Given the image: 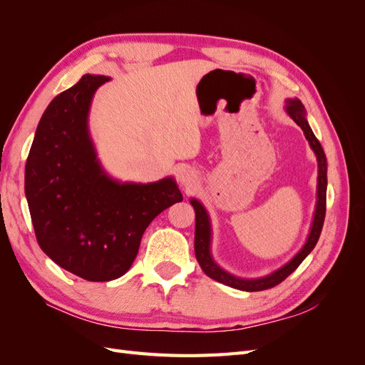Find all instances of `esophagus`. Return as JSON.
<instances>
[{
    "instance_id": "obj_1",
    "label": "esophagus",
    "mask_w": 365,
    "mask_h": 365,
    "mask_svg": "<svg viewBox=\"0 0 365 365\" xmlns=\"http://www.w3.org/2000/svg\"><path fill=\"white\" fill-rule=\"evenodd\" d=\"M180 180H181V184L185 187V189H190V187H193V184L196 182V176L190 172H182L181 176H180Z\"/></svg>"
}]
</instances>
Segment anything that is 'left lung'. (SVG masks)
Returning a JSON list of instances; mask_svg holds the SVG:
<instances>
[{
	"label": "left lung",
	"mask_w": 365,
	"mask_h": 365,
	"mask_svg": "<svg viewBox=\"0 0 365 365\" xmlns=\"http://www.w3.org/2000/svg\"><path fill=\"white\" fill-rule=\"evenodd\" d=\"M286 111H288L289 117L295 121V123L300 126L304 132V137L311 145L312 150L317 155L318 161V185H317V207H315V215L312 220V227H311V233L307 236V240L304 247L298 251L297 256L282 267L280 269L274 271L269 275H264V277L260 279H240L235 277V275L228 274L224 271L219 264L213 260L212 252H210V242H212V228H210V219L205 212L204 205L196 201L190 200L193 208H195V215H196V225H195V256L200 267L202 271L208 275L210 279H213L219 283H224L227 286H231L235 289L240 291H247V292H256V291H264L274 288L279 283H282L289 274H292L298 264H300L306 257L307 254L311 252L317 242L319 239V235H322V228L324 224V216H326V190H327V163H326V155L324 150L319 145V141L314 135V132L309 126L307 120H306V111L304 106L298 98H289L288 105H286Z\"/></svg>",
	"instance_id": "1"
}]
</instances>
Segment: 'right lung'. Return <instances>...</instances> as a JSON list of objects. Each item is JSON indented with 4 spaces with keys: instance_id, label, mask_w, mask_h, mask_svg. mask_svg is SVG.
I'll list each match as a JSON object with an SVG mask.
<instances>
[{
    "instance_id": "add662e5",
    "label": "right lung",
    "mask_w": 365,
    "mask_h": 365,
    "mask_svg": "<svg viewBox=\"0 0 365 365\" xmlns=\"http://www.w3.org/2000/svg\"><path fill=\"white\" fill-rule=\"evenodd\" d=\"M108 81L85 74L54 97L26 163V196L41 250L90 282L121 277L137 257L148 225L182 201L172 178L120 184L102 170L88 113L96 90Z\"/></svg>"
}]
</instances>
